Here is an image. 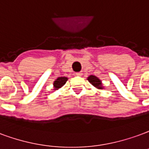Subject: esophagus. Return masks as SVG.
Masks as SVG:
<instances>
[{
  "mask_svg": "<svg viewBox=\"0 0 149 149\" xmlns=\"http://www.w3.org/2000/svg\"><path fill=\"white\" fill-rule=\"evenodd\" d=\"M75 75H76V76H78V77H81V76L83 75V73H82L81 72H76Z\"/></svg>",
  "mask_w": 149,
  "mask_h": 149,
  "instance_id": "1",
  "label": "esophagus"
}]
</instances>
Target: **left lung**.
Returning a JSON list of instances; mask_svg holds the SVG:
<instances>
[{"mask_svg":"<svg viewBox=\"0 0 149 149\" xmlns=\"http://www.w3.org/2000/svg\"><path fill=\"white\" fill-rule=\"evenodd\" d=\"M87 80H88L89 83L91 84L94 86L95 88H96L97 89H100V90L104 89V86L102 85V80H100V78H98L97 77H95V76L90 75L89 77H88Z\"/></svg>","mask_w":149,"mask_h":149,"instance_id":"1","label":"left lung"}]
</instances>
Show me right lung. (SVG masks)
Listing matches in <instances>:
<instances>
[{
  "label": "right lung",
  "instance_id": "right-lung-1",
  "mask_svg": "<svg viewBox=\"0 0 149 149\" xmlns=\"http://www.w3.org/2000/svg\"><path fill=\"white\" fill-rule=\"evenodd\" d=\"M69 78L66 77H58L56 80L54 81L53 83V85H54V90L56 91V90H58L59 88H61V87H63L65 83L67 82Z\"/></svg>",
  "mask_w": 149,
  "mask_h": 149
}]
</instances>
